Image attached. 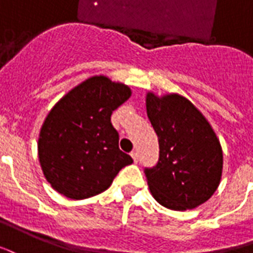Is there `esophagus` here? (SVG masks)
I'll use <instances>...</instances> for the list:
<instances>
[{
    "label": "esophagus",
    "mask_w": 253,
    "mask_h": 253,
    "mask_svg": "<svg viewBox=\"0 0 253 253\" xmlns=\"http://www.w3.org/2000/svg\"><path fill=\"white\" fill-rule=\"evenodd\" d=\"M130 156H132V159H133L134 163L139 162V154H137V151H132V152H130Z\"/></svg>",
    "instance_id": "34e87169"
}]
</instances>
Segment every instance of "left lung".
Wrapping results in <instances>:
<instances>
[{
	"label": "left lung",
	"mask_w": 253,
	"mask_h": 253,
	"mask_svg": "<svg viewBox=\"0 0 253 253\" xmlns=\"http://www.w3.org/2000/svg\"><path fill=\"white\" fill-rule=\"evenodd\" d=\"M145 108L159 139V162L145 169L151 194L167 209L185 211L205 204L222 176L224 155L209 121L176 93L148 91Z\"/></svg>",
	"instance_id": "left-lung-1"
}]
</instances>
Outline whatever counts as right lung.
I'll return each mask as SVG.
<instances>
[{"mask_svg":"<svg viewBox=\"0 0 253 253\" xmlns=\"http://www.w3.org/2000/svg\"><path fill=\"white\" fill-rule=\"evenodd\" d=\"M130 95L126 84L94 75L49 110L40 128L38 154L45 179L59 194L71 200L94 197L133 163L119 148V133L110 123L113 110Z\"/></svg>","mask_w":253,"mask_h":253,"instance_id":"right-lung-1","label":"right lung"}]
</instances>
